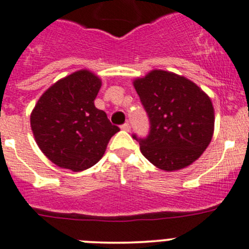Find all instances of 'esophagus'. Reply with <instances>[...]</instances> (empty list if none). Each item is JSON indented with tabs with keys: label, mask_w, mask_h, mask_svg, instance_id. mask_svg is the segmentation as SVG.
<instances>
[{
	"label": "esophagus",
	"mask_w": 249,
	"mask_h": 249,
	"mask_svg": "<svg viewBox=\"0 0 249 249\" xmlns=\"http://www.w3.org/2000/svg\"><path fill=\"white\" fill-rule=\"evenodd\" d=\"M120 127H122V130H125V131H130V130H131V126H130L129 123H125V124H123Z\"/></svg>",
	"instance_id": "esophagus-1"
}]
</instances>
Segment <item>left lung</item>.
Masks as SVG:
<instances>
[{
    "label": "left lung",
    "mask_w": 249,
    "mask_h": 249,
    "mask_svg": "<svg viewBox=\"0 0 249 249\" xmlns=\"http://www.w3.org/2000/svg\"><path fill=\"white\" fill-rule=\"evenodd\" d=\"M149 118V134L140 142L141 153L157 168L178 170L194 163L211 143L214 108L202 89L185 76L152 71L134 80Z\"/></svg>",
    "instance_id": "1"
}]
</instances>
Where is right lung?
Masks as SVG:
<instances>
[{
  "label": "right lung",
  "instance_id": "add662e5",
  "mask_svg": "<svg viewBox=\"0 0 249 249\" xmlns=\"http://www.w3.org/2000/svg\"><path fill=\"white\" fill-rule=\"evenodd\" d=\"M102 81L83 69L53 84L38 98L30 115L34 137L55 165L83 171L105 154L119 127L95 107Z\"/></svg>",
  "mask_w": 249,
  "mask_h": 249
}]
</instances>
